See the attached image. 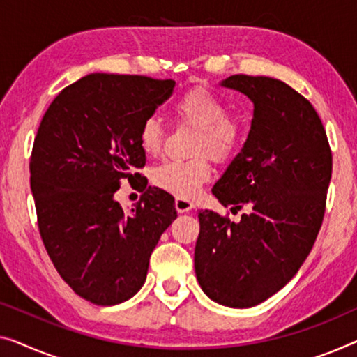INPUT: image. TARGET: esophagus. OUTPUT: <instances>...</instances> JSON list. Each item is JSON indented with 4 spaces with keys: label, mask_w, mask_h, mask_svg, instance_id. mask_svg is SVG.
Masks as SVG:
<instances>
[{
    "label": "esophagus",
    "mask_w": 357,
    "mask_h": 357,
    "mask_svg": "<svg viewBox=\"0 0 357 357\" xmlns=\"http://www.w3.org/2000/svg\"><path fill=\"white\" fill-rule=\"evenodd\" d=\"M174 208H176L178 213H189L194 208V204L185 199H176L174 200Z\"/></svg>",
    "instance_id": "esophagus-1"
}]
</instances>
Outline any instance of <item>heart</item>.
<instances>
[{
	"label": "heart",
	"mask_w": 357,
	"mask_h": 357,
	"mask_svg": "<svg viewBox=\"0 0 357 357\" xmlns=\"http://www.w3.org/2000/svg\"><path fill=\"white\" fill-rule=\"evenodd\" d=\"M173 115L199 130L195 155H208L216 162H227L236 155L245 136V126L236 115L226 114V104L205 88H192L174 100ZM163 142V126L155 116H149L139 128V146L147 155H157ZM211 178L206 157L189 162H163L152 169L155 188L178 199H194L202 185Z\"/></svg>",
	"instance_id": "b5f03b06"
}]
</instances>
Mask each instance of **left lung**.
Returning a JSON list of instances; mask_svg holds the SVG:
<instances>
[{"instance_id": "obj_1", "label": "left lung", "mask_w": 357, "mask_h": 357, "mask_svg": "<svg viewBox=\"0 0 357 357\" xmlns=\"http://www.w3.org/2000/svg\"><path fill=\"white\" fill-rule=\"evenodd\" d=\"M221 86L252 100L253 120L242 151L211 192L232 213L248 211L238 222L211 210L199 213L194 268L213 301L252 307L289 284L314 245L332 152L317 112L289 84L232 75Z\"/></svg>"}]
</instances>
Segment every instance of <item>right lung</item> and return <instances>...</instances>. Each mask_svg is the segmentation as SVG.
I'll list each match as a JSON object with an SVG mask.
<instances>
[{
    "label": "right lung",
    "instance_id": "obj_1",
    "mask_svg": "<svg viewBox=\"0 0 357 357\" xmlns=\"http://www.w3.org/2000/svg\"><path fill=\"white\" fill-rule=\"evenodd\" d=\"M173 79L91 73L56 96L36 132L30 188L40 236L77 295L114 306L144 285L149 259L176 220L174 199L140 183L142 121L173 93ZM121 178L145 190L126 213L113 199Z\"/></svg>",
    "mask_w": 357,
    "mask_h": 357
}]
</instances>
